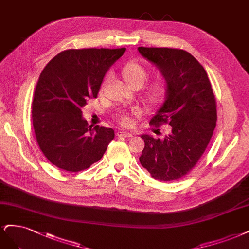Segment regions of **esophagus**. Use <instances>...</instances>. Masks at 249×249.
<instances>
[{
  "instance_id": "34e87169",
  "label": "esophagus",
  "mask_w": 249,
  "mask_h": 249,
  "mask_svg": "<svg viewBox=\"0 0 249 249\" xmlns=\"http://www.w3.org/2000/svg\"><path fill=\"white\" fill-rule=\"evenodd\" d=\"M117 135L119 138H132V133L126 132V131H118Z\"/></svg>"
}]
</instances>
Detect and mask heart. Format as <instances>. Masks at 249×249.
Returning <instances> with one entry per match:
<instances>
[{
	"label": "heart",
	"mask_w": 249,
	"mask_h": 249,
	"mask_svg": "<svg viewBox=\"0 0 249 249\" xmlns=\"http://www.w3.org/2000/svg\"><path fill=\"white\" fill-rule=\"evenodd\" d=\"M121 75L124 82L133 89L140 88L148 76V69L145 65L138 61L127 62L121 69ZM167 91V84L162 76H155L151 78L143 87L142 97L149 107H155L159 106L165 97ZM139 110L135 109L132 111V115H138ZM119 122L124 126H130L132 123L131 114L122 113L120 114Z\"/></svg>",
	"instance_id": "b5f03b06"
}]
</instances>
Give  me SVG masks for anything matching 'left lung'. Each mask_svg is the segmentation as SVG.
Segmentation results:
<instances>
[{"label":"left lung","mask_w":249,"mask_h":249,"mask_svg":"<svg viewBox=\"0 0 249 249\" xmlns=\"http://www.w3.org/2000/svg\"><path fill=\"white\" fill-rule=\"evenodd\" d=\"M161 72L167 84L166 99L150 124H168L163 139L142 134L141 164L159 181L187 175L204 154L217 120L216 99L205 68L188 52L170 47H139Z\"/></svg>","instance_id":"8db88e82"}]
</instances>
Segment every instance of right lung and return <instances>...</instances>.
<instances>
[{"label": "right lung", "mask_w": 249, "mask_h": 249, "mask_svg": "<svg viewBox=\"0 0 249 249\" xmlns=\"http://www.w3.org/2000/svg\"><path fill=\"white\" fill-rule=\"evenodd\" d=\"M125 51L66 50L40 74L32 102L34 132L43 155L61 170H87L101 159L114 140L111 128L88 126L82 107L97 97L107 71Z\"/></svg>", "instance_id": "obj_1"}]
</instances>
